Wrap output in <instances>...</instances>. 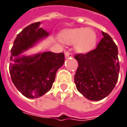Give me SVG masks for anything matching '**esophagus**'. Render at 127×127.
<instances>
[{"label": "esophagus", "instance_id": "34e87169", "mask_svg": "<svg viewBox=\"0 0 127 127\" xmlns=\"http://www.w3.org/2000/svg\"><path fill=\"white\" fill-rule=\"evenodd\" d=\"M65 57H66V59L71 58V57H73V55H72V54H71V53H69L68 51H66L65 52Z\"/></svg>", "mask_w": 127, "mask_h": 127}]
</instances>
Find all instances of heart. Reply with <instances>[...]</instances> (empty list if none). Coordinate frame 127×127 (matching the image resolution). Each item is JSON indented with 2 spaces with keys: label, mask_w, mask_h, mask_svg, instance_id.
Returning a JSON list of instances; mask_svg holds the SVG:
<instances>
[{
  "label": "heart",
  "mask_w": 127,
  "mask_h": 127,
  "mask_svg": "<svg viewBox=\"0 0 127 127\" xmlns=\"http://www.w3.org/2000/svg\"><path fill=\"white\" fill-rule=\"evenodd\" d=\"M61 38L63 42L74 45L75 50L82 54L93 51L97 40L95 31L85 27L65 30L61 32Z\"/></svg>",
  "instance_id": "obj_1"
}]
</instances>
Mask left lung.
Masks as SVG:
<instances>
[{
	"mask_svg": "<svg viewBox=\"0 0 127 127\" xmlns=\"http://www.w3.org/2000/svg\"><path fill=\"white\" fill-rule=\"evenodd\" d=\"M97 48L86 54H77L78 66L74 76L76 88L88 100L99 101L114 89L118 80L120 64L117 46L109 34Z\"/></svg>",
	"mask_w": 127,
	"mask_h": 127,
	"instance_id": "left-lung-1",
	"label": "left lung"
}]
</instances>
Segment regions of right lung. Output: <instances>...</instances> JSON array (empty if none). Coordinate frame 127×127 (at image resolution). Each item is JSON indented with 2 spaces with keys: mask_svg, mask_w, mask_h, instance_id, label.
Instances as JSON below:
<instances>
[{
  "mask_svg": "<svg viewBox=\"0 0 127 127\" xmlns=\"http://www.w3.org/2000/svg\"><path fill=\"white\" fill-rule=\"evenodd\" d=\"M41 22L30 25L19 33L11 49L10 73L17 89L27 98L39 97L49 91L58 69L64 64V54L51 51L22 54L49 35Z\"/></svg>",
  "mask_w": 127,
  "mask_h": 127,
  "instance_id": "obj_1",
  "label": "right lung"
}]
</instances>
